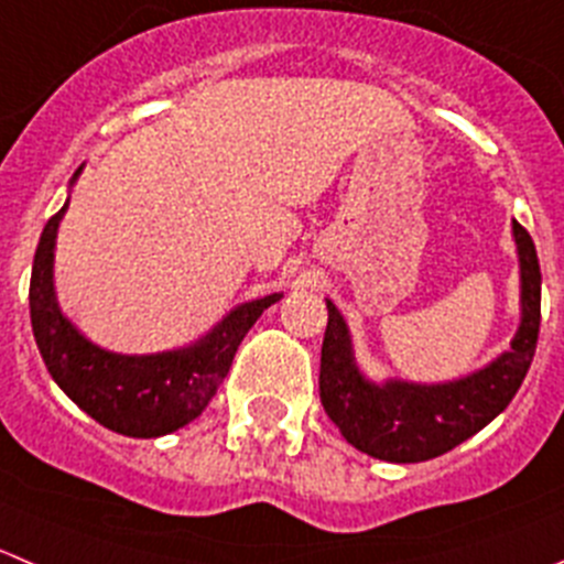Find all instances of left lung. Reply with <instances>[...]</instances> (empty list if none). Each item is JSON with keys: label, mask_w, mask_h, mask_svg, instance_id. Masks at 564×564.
Listing matches in <instances>:
<instances>
[{"label": "left lung", "mask_w": 564, "mask_h": 564, "mask_svg": "<svg viewBox=\"0 0 564 564\" xmlns=\"http://www.w3.org/2000/svg\"><path fill=\"white\" fill-rule=\"evenodd\" d=\"M520 265V324L509 351L452 382L377 379L359 371L340 310L326 299L329 324L321 346V404L343 437L384 463H423L474 437L507 410L532 366L540 332V262L532 238L512 221Z\"/></svg>", "instance_id": "1"}]
</instances>
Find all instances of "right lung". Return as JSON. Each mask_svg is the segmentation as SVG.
Masks as SVG:
<instances>
[{
	"label": "right lung",
	"mask_w": 564,
	"mask_h": 564,
	"mask_svg": "<svg viewBox=\"0 0 564 564\" xmlns=\"http://www.w3.org/2000/svg\"><path fill=\"white\" fill-rule=\"evenodd\" d=\"M83 165L74 171L79 180ZM68 202L46 221L30 279V318L37 351L57 388L96 423L124 437H163L205 412L229 373L235 351L254 321L282 293L229 310L210 332L158 354H118L90 343L63 315L55 293L57 229Z\"/></svg>",
	"instance_id": "add662e5"
}]
</instances>
